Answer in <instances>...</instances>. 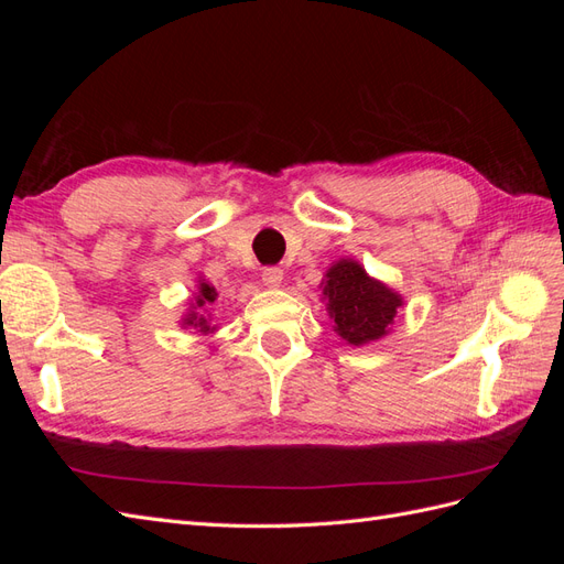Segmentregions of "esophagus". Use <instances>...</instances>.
Instances as JSON below:
<instances>
[{"mask_svg": "<svg viewBox=\"0 0 564 564\" xmlns=\"http://www.w3.org/2000/svg\"><path fill=\"white\" fill-rule=\"evenodd\" d=\"M261 278H263V284H265V286H270V289H278V286H282L284 272H282L280 268H265Z\"/></svg>", "mask_w": 564, "mask_h": 564, "instance_id": "34e87169", "label": "esophagus"}]
</instances>
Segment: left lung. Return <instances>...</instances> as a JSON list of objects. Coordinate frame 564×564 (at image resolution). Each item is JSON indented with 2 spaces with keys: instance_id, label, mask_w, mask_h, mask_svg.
Listing matches in <instances>:
<instances>
[{
  "instance_id": "8db88e82",
  "label": "left lung",
  "mask_w": 564,
  "mask_h": 564,
  "mask_svg": "<svg viewBox=\"0 0 564 564\" xmlns=\"http://www.w3.org/2000/svg\"><path fill=\"white\" fill-rule=\"evenodd\" d=\"M322 294L334 319V332L350 346H365L390 332L402 296L352 261H336L322 280Z\"/></svg>"
}]
</instances>
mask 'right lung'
I'll use <instances>...</instances> for the list:
<instances>
[{"label": "right lung", "mask_w": 564, "mask_h": 564, "mask_svg": "<svg viewBox=\"0 0 564 564\" xmlns=\"http://www.w3.org/2000/svg\"><path fill=\"white\" fill-rule=\"evenodd\" d=\"M216 296H218L216 289H214L209 282L199 280L195 301L191 303V311H187V315H185L183 322H181L183 327H193V329H197V332H202V334H212L216 327H212V322L202 315V308H207L209 303H214Z\"/></svg>", "instance_id": "obj_1"}]
</instances>
